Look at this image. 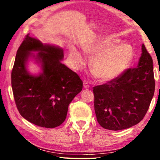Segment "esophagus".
<instances>
[{
  "mask_svg": "<svg viewBox=\"0 0 160 160\" xmlns=\"http://www.w3.org/2000/svg\"><path fill=\"white\" fill-rule=\"evenodd\" d=\"M83 87L85 89H88L89 88H90V85H89V83H88V82L87 80H84L83 81Z\"/></svg>",
  "mask_w": 160,
  "mask_h": 160,
  "instance_id": "34e87169",
  "label": "esophagus"
}]
</instances>
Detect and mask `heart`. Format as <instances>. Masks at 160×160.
I'll return each instance as SVG.
<instances>
[{
    "mask_svg": "<svg viewBox=\"0 0 160 160\" xmlns=\"http://www.w3.org/2000/svg\"><path fill=\"white\" fill-rule=\"evenodd\" d=\"M85 52L93 57L90 70L102 81H109L121 75L131 66L135 58L133 48L112 37H104L84 47ZM70 57L76 67L85 63V56L75 47L70 49Z\"/></svg>",
    "mask_w": 160,
    "mask_h": 160,
    "instance_id": "1",
    "label": "heart"
}]
</instances>
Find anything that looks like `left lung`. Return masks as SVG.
I'll return each instance as SVG.
<instances>
[{"mask_svg": "<svg viewBox=\"0 0 160 160\" xmlns=\"http://www.w3.org/2000/svg\"><path fill=\"white\" fill-rule=\"evenodd\" d=\"M142 52L136 68L93 88L97 120L105 129L128 128L141 121L148 112L155 82L152 58L144 44Z\"/></svg>", "mask_w": 160, "mask_h": 160, "instance_id": "left-lung-1", "label": "left lung"}]
</instances>
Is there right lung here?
<instances>
[{"mask_svg": "<svg viewBox=\"0 0 160 160\" xmlns=\"http://www.w3.org/2000/svg\"><path fill=\"white\" fill-rule=\"evenodd\" d=\"M38 51L37 57L43 72L38 77L29 74L26 62ZM63 51L44 44L27 34L17 51L11 72V85L16 107L29 122L44 128H56L66 118L68 105L82 89L76 72L61 63Z\"/></svg>", "mask_w": 160, "mask_h": 160, "instance_id": "right-lung-1", "label": "right lung"}]
</instances>
